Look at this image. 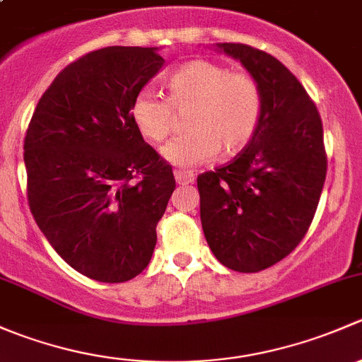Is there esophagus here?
Segmentation results:
<instances>
[{
	"mask_svg": "<svg viewBox=\"0 0 362 362\" xmlns=\"http://www.w3.org/2000/svg\"><path fill=\"white\" fill-rule=\"evenodd\" d=\"M175 180L180 185H187L194 182V173L192 171H184V170H175Z\"/></svg>",
	"mask_w": 362,
	"mask_h": 362,
	"instance_id": "34e87169",
	"label": "esophagus"
}]
</instances>
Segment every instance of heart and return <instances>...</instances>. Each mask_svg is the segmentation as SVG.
I'll list each match as a JSON object with an SVG mask.
<instances>
[{
    "mask_svg": "<svg viewBox=\"0 0 362 362\" xmlns=\"http://www.w3.org/2000/svg\"><path fill=\"white\" fill-rule=\"evenodd\" d=\"M177 113H185L187 133L163 148L173 166H196L218 152L242 151L255 134L262 113L257 82L245 73L211 61H191L168 78V100L141 90L131 105V119L145 140L160 144L175 127Z\"/></svg>",
    "mask_w": 362,
    "mask_h": 362,
    "instance_id": "obj_1",
    "label": "heart"
}]
</instances>
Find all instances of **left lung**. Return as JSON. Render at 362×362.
<instances>
[{"mask_svg": "<svg viewBox=\"0 0 362 362\" xmlns=\"http://www.w3.org/2000/svg\"><path fill=\"white\" fill-rule=\"evenodd\" d=\"M215 49L257 82L262 113L238 158L198 177L202 226L222 264L255 273L289 255L312 224L327 170L322 120L279 59L243 43Z\"/></svg>", "mask_w": 362, "mask_h": 362, "instance_id": "1", "label": "left lung"}]
</instances>
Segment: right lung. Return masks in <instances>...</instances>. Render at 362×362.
Segmentation results:
<instances>
[{"label":"right lung","instance_id":"add662e5","mask_svg":"<svg viewBox=\"0 0 362 362\" xmlns=\"http://www.w3.org/2000/svg\"><path fill=\"white\" fill-rule=\"evenodd\" d=\"M158 47H105L54 78L24 140L28 202L54 250L82 275L127 282L151 262L175 178L131 119L163 69Z\"/></svg>","mask_w":362,"mask_h":362}]
</instances>
